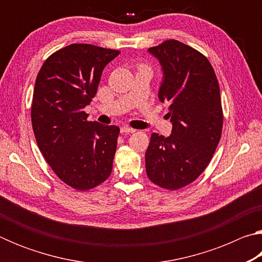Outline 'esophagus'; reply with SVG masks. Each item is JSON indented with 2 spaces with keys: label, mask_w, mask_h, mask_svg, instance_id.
<instances>
[{
  "label": "esophagus",
  "mask_w": 262,
  "mask_h": 262,
  "mask_svg": "<svg viewBox=\"0 0 262 262\" xmlns=\"http://www.w3.org/2000/svg\"><path fill=\"white\" fill-rule=\"evenodd\" d=\"M121 133H123V134H133V133H135V129L129 127H121Z\"/></svg>",
  "instance_id": "obj_1"
}]
</instances>
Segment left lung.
<instances>
[{"label":"left lung","mask_w":262,"mask_h":262,"mask_svg":"<svg viewBox=\"0 0 262 262\" xmlns=\"http://www.w3.org/2000/svg\"><path fill=\"white\" fill-rule=\"evenodd\" d=\"M148 52L161 64L158 98L170 104L172 132L167 137L152 133L145 171L154 184L178 189L202 173L220 142V85L207 57L183 42L166 40Z\"/></svg>","instance_id":"8db88e82"}]
</instances>
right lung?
<instances>
[{
    "mask_svg": "<svg viewBox=\"0 0 262 262\" xmlns=\"http://www.w3.org/2000/svg\"><path fill=\"white\" fill-rule=\"evenodd\" d=\"M119 54L73 43L48 57L35 79L31 120L38 147L55 174L78 190L96 187L112 172L120 128L88 121L84 108Z\"/></svg>",
    "mask_w": 262,
    "mask_h": 262,
    "instance_id": "right-lung-1",
    "label": "right lung"
}]
</instances>
